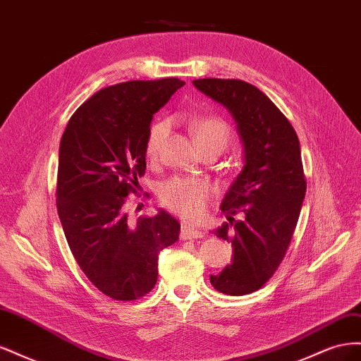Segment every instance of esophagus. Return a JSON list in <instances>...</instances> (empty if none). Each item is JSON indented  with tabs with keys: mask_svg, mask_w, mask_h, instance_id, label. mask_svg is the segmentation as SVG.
Listing matches in <instances>:
<instances>
[{
	"mask_svg": "<svg viewBox=\"0 0 361 361\" xmlns=\"http://www.w3.org/2000/svg\"><path fill=\"white\" fill-rule=\"evenodd\" d=\"M204 233L197 231V228H192L187 224H182V228H180V239H200L203 238Z\"/></svg>",
	"mask_w": 361,
	"mask_h": 361,
	"instance_id": "34e87169",
	"label": "esophagus"
}]
</instances>
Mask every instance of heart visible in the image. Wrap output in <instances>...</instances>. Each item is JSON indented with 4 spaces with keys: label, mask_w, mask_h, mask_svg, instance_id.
<instances>
[{
    "label": "heart",
    "mask_w": 361,
    "mask_h": 361,
    "mask_svg": "<svg viewBox=\"0 0 361 361\" xmlns=\"http://www.w3.org/2000/svg\"><path fill=\"white\" fill-rule=\"evenodd\" d=\"M191 134L202 149L211 146L226 147L231 140V128L220 117L195 116L190 122ZM169 133L167 120H158L149 128L146 138V157L155 159L164 138ZM159 202L169 211L180 215L185 220L200 221L206 215L212 199V190L204 180L194 178H171L159 187Z\"/></svg>",
    "instance_id": "b5f03b06"
}]
</instances>
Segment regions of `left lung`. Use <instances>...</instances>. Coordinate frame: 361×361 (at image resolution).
Segmentation results:
<instances>
[{"mask_svg":"<svg viewBox=\"0 0 361 361\" xmlns=\"http://www.w3.org/2000/svg\"><path fill=\"white\" fill-rule=\"evenodd\" d=\"M192 82L233 114L244 141L245 166L221 203L227 223L214 232L232 243L233 259L211 283L226 295H247L274 276L297 227L307 190L300 141L286 116L257 87L221 78Z\"/></svg>","mask_w":361,"mask_h":361,"instance_id":"1","label":"left lung"}]
</instances>
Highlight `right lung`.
I'll return each mask as SVG.
<instances>
[{
    "label": "right lung",
    "instance_id": "right-lung-1",
    "mask_svg": "<svg viewBox=\"0 0 361 361\" xmlns=\"http://www.w3.org/2000/svg\"><path fill=\"white\" fill-rule=\"evenodd\" d=\"M185 82L126 81L94 93L76 110L60 141L57 211L85 277L106 297L133 301L154 289L161 251L179 239L166 211L129 220L126 203L146 171L154 114Z\"/></svg>",
    "mask_w": 361,
    "mask_h": 361
}]
</instances>
